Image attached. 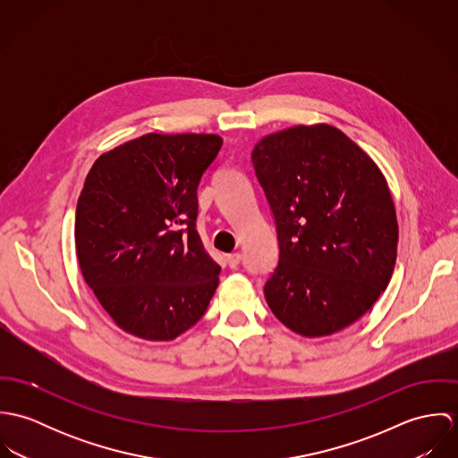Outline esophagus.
Masks as SVG:
<instances>
[{"instance_id":"esophagus-1","label":"esophagus","mask_w":458,"mask_h":458,"mask_svg":"<svg viewBox=\"0 0 458 458\" xmlns=\"http://www.w3.org/2000/svg\"><path fill=\"white\" fill-rule=\"evenodd\" d=\"M240 262H242V254H240V252H234V254L227 256V264H229V267H236Z\"/></svg>"}]
</instances>
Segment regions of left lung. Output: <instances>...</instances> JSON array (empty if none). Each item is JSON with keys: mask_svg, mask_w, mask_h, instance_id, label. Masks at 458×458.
<instances>
[{"mask_svg": "<svg viewBox=\"0 0 458 458\" xmlns=\"http://www.w3.org/2000/svg\"><path fill=\"white\" fill-rule=\"evenodd\" d=\"M252 164L278 238L267 307L303 336L352 325L388 287L396 261L398 224L383 173L331 125L271 133Z\"/></svg>", "mask_w": 458, "mask_h": 458, "instance_id": "obj_1", "label": "left lung"}]
</instances>
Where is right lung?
<instances>
[{
    "mask_svg": "<svg viewBox=\"0 0 458 458\" xmlns=\"http://www.w3.org/2000/svg\"><path fill=\"white\" fill-rule=\"evenodd\" d=\"M222 148L213 133H146L97 158L75 209L86 284L114 323L173 340L204 316L220 266L197 233V189Z\"/></svg>",
    "mask_w": 458,
    "mask_h": 458,
    "instance_id": "1",
    "label": "right lung"
}]
</instances>
